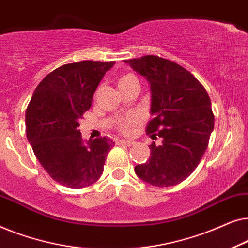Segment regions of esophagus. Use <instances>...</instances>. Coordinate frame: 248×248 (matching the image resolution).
<instances>
[{
  "mask_svg": "<svg viewBox=\"0 0 248 248\" xmlns=\"http://www.w3.org/2000/svg\"><path fill=\"white\" fill-rule=\"evenodd\" d=\"M117 144H124V145H127V147H131V145L134 144V141H131V140H118L117 141Z\"/></svg>",
  "mask_w": 248,
  "mask_h": 248,
  "instance_id": "obj_1",
  "label": "esophagus"
}]
</instances>
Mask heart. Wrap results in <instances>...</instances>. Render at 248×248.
<instances>
[{
	"instance_id": "obj_1",
	"label": "heart",
	"mask_w": 248,
	"mask_h": 248,
	"mask_svg": "<svg viewBox=\"0 0 248 248\" xmlns=\"http://www.w3.org/2000/svg\"><path fill=\"white\" fill-rule=\"evenodd\" d=\"M132 80H137L135 79L134 76H132V74H125L118 81V86H121V84L123 83H126L128 81H132ZM139 122V116L138 115H131V116H127L122 120L120 123H118V130H120L122 133H125V134H128L131 133L132 128L135 124H137Z\"/></svg>"
}]
</instances>
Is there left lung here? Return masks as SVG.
Here are the masks:
<instances>
[{"label": "left lung", "mask_w": 248, "mask_h": 248, "mask_svg": "<svg viewBox=\"0 0 248 248\" xmlns=\"http://www.w3.org/2000/svg\"><path fill=\"white\" fill-rule=\"evenodd\" d=\"M150 83L151 121L147 134L161 139L150 145V157L134 170L142 181L169 187L194 171L208 148L215 127L211 101L191 72L155 55L125 61Z\"/></svg>", "instance_id": "left-lung-1"}]
</instances>
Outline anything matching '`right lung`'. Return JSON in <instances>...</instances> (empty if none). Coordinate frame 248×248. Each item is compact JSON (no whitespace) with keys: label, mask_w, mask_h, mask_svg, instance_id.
<instances>
[{"label":"right lung","mask_w":248,"mask_h":248,"mask_svg":"<svg viewBox=\"0 0 248 248\" xmlns=\"http://www.w3.org/2000/svg\"><path fill=\"white\" fill-rule=\"evenodd\" d=\"M114 64L81 61L57 67L37 86L27 107V139L33 154L65 187L79 189L96 183L115 144L106 137L84 142L79 130L98 84Z\"/></svg>","instance_id":"obj_1"}]
</instances>
